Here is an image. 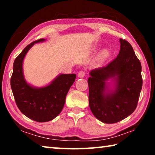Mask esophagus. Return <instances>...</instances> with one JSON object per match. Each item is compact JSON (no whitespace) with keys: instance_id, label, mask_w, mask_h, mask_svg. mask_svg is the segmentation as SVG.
<instances>
[{"instance_id":"1","label":"esophagus","mask_w":155,"mask_h":155,"mask_svg":"<svg viewBox=\"0 0 155 155\" xmlns=\"http://www.w3.org/2000/svg\"><path fill=\"white\" fill-rule=\"evenodd\" d=\"M85 71H84V70H81V71L78 72V77L79 78H83L85 77Z\"/></svg>"}]
</instances>
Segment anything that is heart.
<instances>
[{"instance_id":"b5f03b06","label":"heart","mask_w":155,"mask_h":155,"mask_svg":"<svg viewBox=\"0 0 155 155\" xmlns=\"http://www.w3.org/2000/svg\"><path fill=\"white\" fill-rule=\"evenodd\" d=\"M109 56V52L107 50H104V51H102L100 54V55L98 57V61L100 63L103 62L104 60H105L107 57Z\"/></svg>"}]
</instances>
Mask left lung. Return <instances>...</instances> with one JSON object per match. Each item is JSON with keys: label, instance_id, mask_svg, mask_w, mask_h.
Segmentation results:
<instances>
[{"label": "left lung", "instance_id": "1", "mask_svg": "<svg viewBox=\"0 0 155 155\" xmlns=\"http://www.w3.org/2000/svg\"><path fill=\"white\" fill-rule=\"evenodd\" d=\"M120 50L116 58L106 66L90 72L88 78L89 105L100 121L118 122L133 114L142 88L141 65L133 47L120 39ZM112 78L115 87L108 89L106 81Z\"/></svg>", "mask_w": 155, "mask_h": 155}]
</instances>
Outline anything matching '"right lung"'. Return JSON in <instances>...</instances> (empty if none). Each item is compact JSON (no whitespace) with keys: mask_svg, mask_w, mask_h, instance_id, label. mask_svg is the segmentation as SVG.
I'll return each instance as SVG.
<instances>
[{"mask_svg":"<svg viewBox=\"0 0 155 155\" xmlns=\"http://www.w3.org/2000/svg\"><path fill=\"white\" fill-rule=\"evenodd\" d=\"M40 39L28 44L15 58L11 78V87L20 111L28 118L38 122L53 120L64 108L65 97L76 79L75 74H61L43 87H34L25 81L22 63L26 54Z\"/></svg>","mask_w":155,"mask_h":155,"instance_id":"right-lung-1","label":"right lung"}]
</instances>
